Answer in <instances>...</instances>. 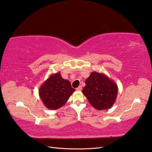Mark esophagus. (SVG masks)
Wrapping results in <instances>:
<instances>
[{
  "label": "esophagus",
  "instance_id": "esophagus-1",
  "mask_svg": "<svg viewBox=\"0 0 152 152\" xmlns=\"http://www.w3.org/2000/svg\"><path fill=\"white\" fill-rule=\"evenodd\" d=\"M81 89H82V87H81V86H79L78 87H77V88H76V90L80 91H81Z\"/></svg>",
  "mask_w": 152,
  "mask_h": 152
}]
</instances>
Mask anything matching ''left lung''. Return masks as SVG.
I'll return each instance as SVG.
<instances>
[{"label":"left lung","instance_id":"1","mask_svg":"<svg viewBox=\"0 0 152 152\" xmlns=\"http://www.w3.org/2000/svg\"><path fill=\"white\" fill-rule=\"evenodd\" d=\"M82 92L96 109L107 110L115 102L118 87L115 81L104 74L92 72L85 80Z\"/></svg>","mask_w":152,"mask_h":152}]
</instances>
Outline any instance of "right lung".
Returning <instances> with one entry per match:
<instances>
[{
    "instance_id": "1",
    "label": "right lung",
    "mask_w": 152,
    "mask_h": 152,
    "mask_svg": "<svg viewBox=\"0 0 152 152\" xmlns=\"http://www.w3.org/2000/svg\"><path fill=\"white\" fill-rule=\"evenodd\" d=\"M75 91L70 81L64 79L59 72L50 75L38 90L43 103L51 110L63 107Z\"/></svg>"
}]
</instances>
